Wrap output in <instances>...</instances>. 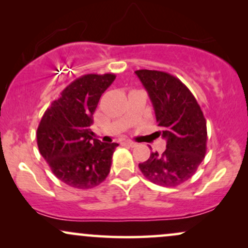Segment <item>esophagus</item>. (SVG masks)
<instances>
[{
	"mask_svg": "<svg viewBox=\"0 0 248 248\" xmlns=\"http://www.w3.org/2000/svg\"><path fill=\"white\" fill-rule=\"evenodd\" d=\"M124 144H127V146L129 147H136V142H133V141H124Z\"/></svg>",
	"mask_w": 248,
	"mask_h": 248,
	"instance_id": "esophagus-1",
	"label": "esophagus"
}]
</instances>
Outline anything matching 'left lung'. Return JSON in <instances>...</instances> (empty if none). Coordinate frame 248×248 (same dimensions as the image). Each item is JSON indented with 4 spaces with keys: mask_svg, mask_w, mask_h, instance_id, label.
<instances>
[{
    "mask_svg": "<svg viewBox=\"0 0 248 248\" xmlns=\"http://www.w3.org/2000/svg\"><path fill=\"white\" fill-rule=\"evenodd\" d=\"M153 102L160 130L167 141L163 154H150L139 164L147 179L161 186H177L191 178L205 157L206 120L197 100L178 78L155 70L135 71Z\"/></svg>",
    "mask_w": 248,
    "mask_h": 248,
    "instance_id": "obj_1",
    "label": "left lung"
}]
</instances>
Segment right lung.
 Wrapping results in <instances>:
<instances>
[{"mask_svg":"<svg viewBox=\"0 0 248 248\" xmlns=\"http://www.w3.org/2000/svg\"><path fill=\"white\" fill-rule=\"evenodd\" d=\"M115 75H85L62 90L37 128V144L55 176L76 189H92L106 179L118 143L93 139L91 124L102 93Z\"/></svg>","mask_w":248,"mask_h":248,"instance_id":"add662e5","label":"right lung"}]
</instances>
